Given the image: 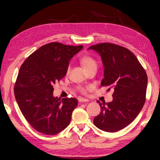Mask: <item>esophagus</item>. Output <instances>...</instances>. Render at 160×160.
<instances>
[{"label":"esophagus","mask_w":160,"mask_h":160,"mask_svg":"<svg viewBox=\"0 0 160 160\" xmlns=\"http://www.w3.org/2000/svg\"><path fill=\"white\" fill-rule=\"evenodd\" d=\"M78 102H88V99L82 98V97H78Z\"/></svg>","instance_id":"esophagus-1"}]
</instances>
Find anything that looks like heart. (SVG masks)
<instances>
[{
  "label": "heart",
  "instance_id": "1",
  "mask_svg": "<svg viewBox=\"0 0 160 160\" xmlns=\"http://www.w3.org/2000/svg\"><path fill=\"white\" fill-rule=\"evenodd\" d=\"M80 63L82 65L83 68L85 69L86 71L88 70L89 69L92 68L93 67H97V61L94 60V58L93 57H92L90 55H84L82 56L80 58ZM70 70V66H68L67 68V70L66 72L67 73H69ZM88 90V88H85V87H78V90L80 92L82 93V94H85L87 90Z\"/></svg>",
  "mask_w": 160,
  "mask_h": 160
}]
</instances>
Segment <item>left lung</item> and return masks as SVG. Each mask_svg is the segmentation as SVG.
Returning a JSON list of instances; mask_svg holds the SVG:
<instances>
[{"label": "left lung", "mask_w": 160, "mask_h": 160, "mask_svg": "<svg viewBox=\"0 0 160 160\" xmlns=\"http://www.w3.org/2000/svg\"><path fill=\"white\" fill-rule=\"evenodd\" d=\"M101 56L104 67L101 85L113 90V101L99 103L101 112L94 118L97 128L116 132L133 121L146 99L148 76L133 53L128 48L112 43L91 46Z\"/></svg>", "instance_id": "1"}]
</instances>
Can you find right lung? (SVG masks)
<instances>
[{
	"mask_svg": "<svg viewBox=\"0 0 160 160\" xmlns=\"http://www.w3.org/2000/svg\"><path fill=\"white\" fill-rule=\"evenodd\" d=\"M82 48V45L48 43L22 64L14 87L15 97L22 113L38 132L56 135L69 125L78 100L53 97V85L66 75L70 58Z\"/></svg>",
	"mask_w": 160,
	"mask_h": 160,
	"instance_id": "obj_1",
	"label": "right lung"
}]
</instances>
